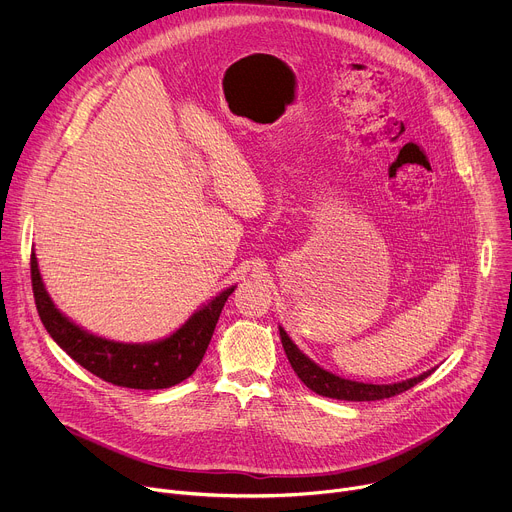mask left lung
Here are the masks:
<instances>
[{"instance_id": "1", "label": "left lung", "mask_w": 512, "mask_h": 512, "mask_svg": "<svg viewBox=\"0 0 512 512\" xmlns=\"http://www.w3.org/2000/svg\"><path fill=\"white\" fill-rule=\"evenodd\" d=\"M279 336H281V344L283 350L287 354V360L291 364V369L296 371V375L300 377V381L312 389L314 393L322 395V397H330V399H340V401H379V399H389L395 397L399 393H405L407 389L415 387L417 383H421L423 379H427L433 371H427L419 377H413L409 381L403 383H395V385H369V383H356V381H348V379H340L324 369H320L316 362H312L304 352H300V348L289 340V336L285 334L283 328H279Z\"/></svg>"}]
</instances>
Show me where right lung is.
I'll return each mask as SVG.
<instances>
[{
	"label": "right lung",
	"mask_w": 512,
	"mask_h": 512,
	"mask_svg": "<svg viewBox=\"0 0 512 512\" xmlns=\"http://www.w3.org/2000/svg\"><path fill=\"white\" fill-rule=\"evenodd\" d=\"M32 291L38 316L54 342L95 377L127 389H168L188 379L200 364L218 316L235 287L218 294L178 332L154 344H121L85 332L66 320L48 298L36 255L30 257Z\"/></svg>",
	"instance_id": "right-lung-1"
}]
</instances>
